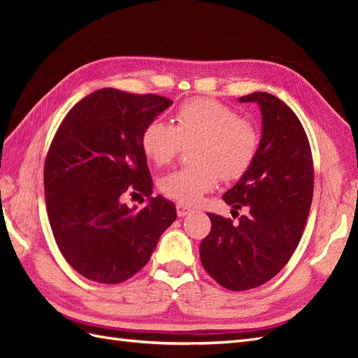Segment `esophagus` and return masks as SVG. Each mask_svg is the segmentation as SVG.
Returning a JSON list of instances; mask_svg holds the SVG:
<instances>
[{
  "label": "esophagus",
  "mask_w": 358,
  "mask_h": 358,
  "mask_svg": "<svg viewBox=\"0 0 358 358\" xmlns=\"http://www.w3.org/2000/svg\"><path fill=\"white\" fill-rule=\"evenodd\" d=\"M176 212H178V216H180V218H183V216H187L188 213H191L192 209L189 208V206L178 203V204H176Z\"/></svg>",
  "instance_id": "1"
}]
</instances>
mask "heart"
<instances>
[{"label": "heart", "instance_id": "obj_1", "mask_svg": "<svg viewBox=\"0 0 358 358\" xmlns=\"http://www.w3.org/2000/svg\"><path fill=\"white\" fill-rule=\"evenodd\" d=\"M196 164L176 169L162 176L159 189L182 204L197 203L220 180L241 179L251 169L259 146L255 124L239 116L218 100L196 96L183 101L173 115V125L150 121L140 145L149 161L166 166L178 157L183 145Z\"/></svg>", "mask_w": 358, "mask_h": 358}]
</instances>
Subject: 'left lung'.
<instances>
[{
  "label": "left lung",
  "instance_id": "1",
  "mask_svg": "<svg viewBox=\"0 0 358 358\" xmlns=\"http://www.w3.org/2000/svg\"><path fill=\"white\" fill-rule=\"evenodd\" d=\"M239 101L262 109V142L251 169L222 199L249 213L237 224L208 213L212 229L200 243L206 272L231 291L257 288L284 268L301 239L313 194L310 145L296 113L267 92Z\"/></svg>",
  "mask_w": 358,
  "mask_h": 358
}]
</instances>
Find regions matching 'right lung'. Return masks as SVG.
<instances>
[{
	"label": "right lung",
	"instance_id": "1",
	"mask_svg": "<svg viewBox=\"0 0 358 358\" xmlns=\"http://www.w3.org/2000/svg\"><path fill=\"white\" fill-rule=\"evenodd\" d=\"M173 101L155 94L103 88L62 119L45 162L46 209L61 254L76 272L119 284L143 268L176 208L152 194L140 145L143 128ZM127 193L150 203L129 210Z\"/></svg>",
	"mask_w": 358,
	"mask_h": 358
}]
</instances>
